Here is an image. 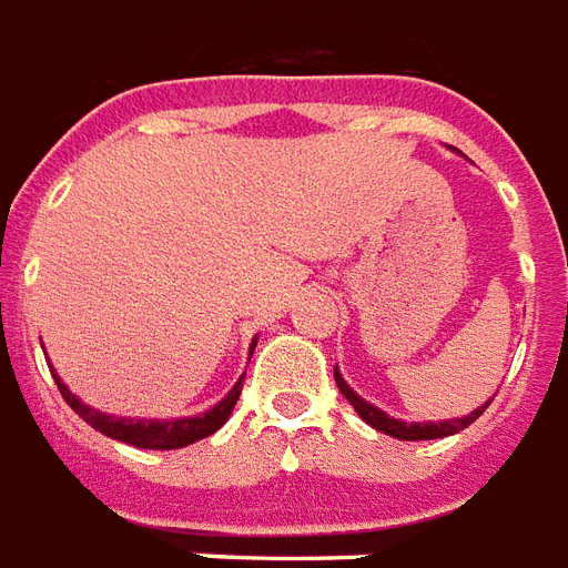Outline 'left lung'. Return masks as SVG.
Masks as SVG:
<instances>
[{
	"mask_svg": "<svg viewBox=\"0 0 568 568\" xmlns=\"http://www.w3.org/2000/svg\"><path fill=\"white\" fill-rule=\"evenodd\" d=\"M335 384H338V390L345 396L347 403L357 408V415L366 420L369 426H375L378 433H387L393 438H403V442H426V438H445V436H454L459 429H466L469 424H475L478 417L484 415V408L490 405V399L484 405H478L471 415H463V417H454V420H438V424H405V420H396V417L384 415L381 408H375L372 403H366L363 396L347 387V381L342 378V372L335 369Z\"/></svg>",
	"mask_w": 568,
	"mask_h": 568,
	"instance_id": "8db88e82",
	"label": "left lung"
}]
</instances>
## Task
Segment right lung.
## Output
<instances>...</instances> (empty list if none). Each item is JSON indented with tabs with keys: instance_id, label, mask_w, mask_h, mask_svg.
Returning <instances> with one entry per match:
<instances>
[{
	"instance_id": "1",
	"label": "right lung",
	"mask_w": 568,
	"mask_h": 568,
	"mask_svg": "<svg viewBox=\"0 0 568 568\" xmlns=\"http://www.w3.org/2000/svg\"><path fill=\"white\" fill-rule=\"evenodd\" d=\"M254 351V347H251ZM53 381H57V387L63 393V399L74 408V415L84 417L87 424L99 429L102 436L118 438V442H126L132 448H148V450H175L184 448V445H193L199 438L211 436V433H217L230 415H233L235 403H239V396H242V381H235V387L226 396H223L221 403L209 408L205 415L196 417H169V420H139V417H114L105 415V412H97V408H90L84 405L78 396H74L69 387H65L60 375L53 372Z\"/></svg>"
}]
</instances>
